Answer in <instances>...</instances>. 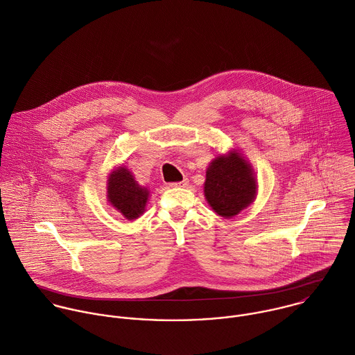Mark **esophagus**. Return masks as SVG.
I'll use <instances>...</instances> for the list:
<instances>
[{
	"instance_id": "esophagus-1",
	"label": "esophagus",
	"mask_w": 355,
	"mask_h": 355,
	"mask_svg": "<svg viewBox=\"0 0 355 355\" xmlns=\"http://www.w3.org/2000/svg\"><path fill=\"white\" fill-rule=\"evenodd\" d=\"M188 178H184L182 181H180V182H171L170 184V187H180V188H185V187H188Z\"/></svg>"
}]
</instances>
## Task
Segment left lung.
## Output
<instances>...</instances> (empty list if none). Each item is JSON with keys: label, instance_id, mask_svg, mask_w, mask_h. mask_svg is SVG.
Listing matches in <instances>:
<instances>
[{"label": "left lung", "instance_id": "8db88e82", "mask_svg": "<svg viewBox=\"0 0 355 355\" xmlns=\"http://www.w3.org/2000/svg\"><path fill=\"white\" fill-rule=\"evenodd\" d=\"M256 191L252 168L239 153L220 156L207 168L205 196L218 216H236L254 200Z\"/></svg>", "mask_w": 355, "mask_h": 355}]
</instances>
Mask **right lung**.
Returning a JSON list of instances; mask_svg holds the SVG:
<instances>
[{
  "instance_id": "1",
  "label": "right lung",
  "mask_w": 355,
  "mask_h": 355,
  "mask_svg": "<svg viewBox=\"0 0 355 355\" xmlns=\"http://www.w3.org/2000/svg\"><path fill=\"white\" fill-rule=\"evenodd\" d=\"M107 199L125 218L134 220L144 213L148 189L138 185L132 174L127 168H117L109 177Z\"/></svg>"
}]
</instances>
